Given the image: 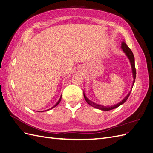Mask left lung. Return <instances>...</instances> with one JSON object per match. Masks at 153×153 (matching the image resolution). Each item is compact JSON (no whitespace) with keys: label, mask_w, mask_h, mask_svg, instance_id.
I'll list each match as a JSON object with an SVG mask.
<instances>
[{"label":"left lung","mask_w":153,"mask_h":153,"mask_svg":"<svg viewBox=\"0 0 153 153\" xmlns=\"http://www.w3.org/2000/svg\"><path fill=\"white\" fill-rule=\"evenodd\" d=\"M121 48L123 50V52L125 53V54L126 55V56L128 57V58L129 59V61H130V63H131V65L133 76V85H132V87H131V89H132V88H133V85H134V83H135V78H136V69H135V57H134L133 53L132 52V51L131 50V49L128 47L127 45L125 43L124 41H123V42H122ZM131 91H130V92H129L128 94L126 97H125V98L121 101V102H119V103L115 105L114 106H105L100 105L96 104V103H95L94 102H92V101H91V100H89V99L87 98L85 94H84V98H85V101H87V103L89 104V105H90L91 106H93V107L96 108H98V109L101 110L108 111V110H112V109H114L115 108H117V107H118V106H119L120 105H121L122 104H123L124 103L126 102V101L127 100V99L128 98L129 94H130V93H131Z\"/></svg>","instance_id":"left-lung-1"}]
</instances>
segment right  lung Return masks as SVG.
<instances>
[{"label":"right lung","mask_w":153,"mask_h":153,"mask_svg":"<svg viewBox=\"0 0 153 153\" xmlns=\"http://www.w3.org/2000/svg\"><path fill=\"white\" fill-rule=\"evenodd\" d=\"M61 98H62V96H61V98H60V99H59V100L58 101V102L56 103V104H55L53 106V107H52V108H50V109H48V110H44V111H48V110H50V109H52V108H54L55 107V106H56L57 105H58V104L60 103V101H61ZM44 111H41V112H44Z\"/></svg>","instance_id":"1"}]
</instances>
